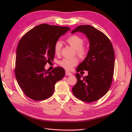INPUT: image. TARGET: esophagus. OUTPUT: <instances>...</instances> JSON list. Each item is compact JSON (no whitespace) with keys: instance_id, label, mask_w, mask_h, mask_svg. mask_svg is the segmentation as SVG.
Masks as SVG:
<instances>
[{"instance_id":"esophagus-1","label":"esophagus","mask_w":132,"mask_h":132,"mask_svg":"<svg viewBox=\"0 0 132 132\" xmlns=\"http://www.w3.org/2000/svg\"><path fill=\"white\" fill-rule=\"evenodd\" d=\"M65 75H69V76H71L73 75V74L71 73H70V72H69V71H65Z\"/></svg>"}]
</instances>
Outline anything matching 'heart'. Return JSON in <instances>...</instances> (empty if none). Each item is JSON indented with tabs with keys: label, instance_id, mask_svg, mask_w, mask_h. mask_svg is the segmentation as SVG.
<instances>
[{
	"label": "heart",
	"instance_id": "heart-1",
	"mask_svg": "<svg viewBox=\"0 0 132 132\" xmlns=\"http://www.w3.org/2000/svg\"><path fill=\"white\" fill-rule=\"evenodd\" d=\"M67 43L75 50V54L80 58H84L87 54V50L84 47H83L84 41L80 37L76 35H73L70 36L67 39ZM62 43L58 41L55 43L54 45V51L56 54H59L61 53L62 48ZM78 60L77 58H73L71 59H63L59 62V64L65 69L71 70L77 64Z\"/></svg>",
	"mask_w": 132,
	"mask_h": 132
}]
</instances>
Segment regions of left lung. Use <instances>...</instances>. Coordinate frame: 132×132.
Here are the masks:
<instances>
[{
    "mask_svg": "<svg viewBox=\"0 0 132 132\" xmlns=\"http://www.w3.org/2000/svg\"><path fill=\"white\" fill-rule=\"evenodd\" d=\"M77 32L86 35L90 48L84 61L76 70L88 71V75L81 79L79 73L75 74L77 82L72 91L80 100L92 102L103 96L110 88L114 68V50L109 38L92 26H79L71 34Z\"/></svg>",
    "mask_w": 132,
    "mask_h": 132,
    "instance_id": "8db88e82",
    "label": "left lung"
}]
</instances>
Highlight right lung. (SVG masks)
<instances>
[{
	"label": "right lung",
	"instance_id": "right-lung-1",
	"mask_svg": "<svg viewBox=\"0 0 132 132\" xmlns=\"http://www.w3.org/2000/svg\"><path fill=\"white\" fill-rule=\"evenodd\" d=\"M69 27L43 23L27 32L19 42L16 53L15 74L18 84L27 97L35 101L53 95L54 85L65 75L63 68L46 70L47 63L53 61L54 45Z\"/></svg>",
	"mask_w": 132,
	"mask_h": 132
}]
</instances>
